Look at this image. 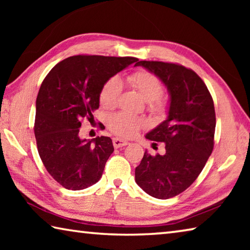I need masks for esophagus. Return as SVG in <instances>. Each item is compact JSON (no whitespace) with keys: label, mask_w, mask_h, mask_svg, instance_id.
Segmentation results:
<instances>
[{"label":"esophagus","mask_w":250,"mask_h":250,"mask_svg":"<svg viewBox=\"0 0 250 250\" xmlns=\"http://www.w3.org/2000/svg\"><path fill=\"white\" fill-rule=\"evenodd\" d=\"M112 143H113V146H115V147H121V146H125L128 145L129 142L124 140V139H120V138H113Z\"/></svg>","instance_id":"1"}]
</instances>
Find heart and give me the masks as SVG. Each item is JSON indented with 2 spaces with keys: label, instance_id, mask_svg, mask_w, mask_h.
<instances>
[{
  "label": "heart",
  "instance_id": "heart-1",
  "mask_svg": "<svg viewBox=\"0 0 250 250\" xmlns=\"http://www.w3.org/2000/svg\"><path fill=\"white\" fill-rule=\"evenodd\" d=\"M128 83L132 86L145 100L152 112L163 113L167 109L166 100L162 98L163 83L155 74L149 70L140 69L130 74L126 77ZM121 91V83L117 77L108 79L101 87L99 94L100 104L105 109H111L117 104ZM146 125L142 118L131 115L128 112H118L108 120V128L122 138L132 137Z\"/></svg>",
  "mask_w": 250,
  "mask_h": 250
}]
</instances>
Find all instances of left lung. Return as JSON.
Segmentation results:
<instances>
[{
	"mask_svg": "<svg viewBox=\"0 0 250 250\" xmlns=\"http://www.w3.org/2000/svg\"><path fill=\"white\" fill-rule=\"evenodd\" d=\"M135 66L155 74L170 92L167 119L146 135L151 141L164 142L166 153L151 155L146 151L135 167V182L143 191L167 200L193 184L211 154L216 126L214 101L192 69L153 61L138 62Z\"/></svg>",
	"mask_w": 250,
	"mask_h": 250,
	"instance_id": "8db88e82",
	"label": "left lung"
}]
</instances>
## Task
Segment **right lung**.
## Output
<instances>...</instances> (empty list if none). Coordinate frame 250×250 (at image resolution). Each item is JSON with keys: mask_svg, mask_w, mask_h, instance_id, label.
Here are the masks:
<instances>
[{"mask_svg": "<svg viewBox=\"0 0 250 250\" xmlns=\"http://www.w3.org/2000/svg\"><path fill=\"white\" fill-rule=\"evenodd\" d=\"M135 57L76 55L59 62L41 84L34 133L46 170L62 188L79 191L100 180L113 152L109 137L79 138L82 120L99 108L104 83Z\"/></svg>", "mask_w": 250, "mask_h": 250, "instance_id": "obj_1", "label": "right lung"}]
</instances>
